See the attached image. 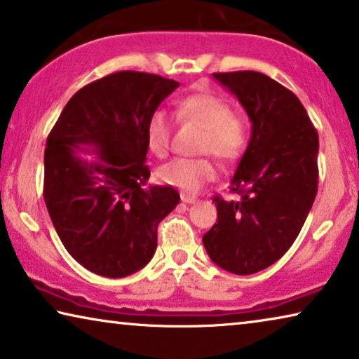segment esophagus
Here are the masks:
<instances>
[{
    "label": "esophagus",
    "mask_w": 359,
    "mask_h": 359,
    "mask_svg": "<svg viewBox=\"0 0 359 359\" xmlns=\"http://www.w3.org/2000/svg\"><path fill=\"white\" fill-rule=\"evenodd\" d=\"M181 201L184 203H194L197 198L194 196H187V194H181Z\"/></svg>",
    "instance_id": "1"
}]
</instances>
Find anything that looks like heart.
<instances>
[{
    "instance_id": "1",
    "label": "heart",
    "mask_w": 359,
    "mask_h": 359,
    "mask_svg": "<svg viewBox=\"0 0 359 359\" xmlns=\"http://www.w3.org/2000/svg\"><path fill=\"white\" fill-rule=\"evenodd\" d=\"M176 117L201 126L197 151L212 154L222 162H233L244 152L249 128L241 115L233 114L226 99L212 93L186 96L176 104ZM147 147L154 156L165 157L172 141V122L163 110H156L146 126ZM217 175L207 157L173 158L157 170V178L184 192H197Z\"/></svg>"
}]
</instances>
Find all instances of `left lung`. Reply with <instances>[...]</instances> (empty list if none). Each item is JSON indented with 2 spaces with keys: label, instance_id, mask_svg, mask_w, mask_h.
<instances>
[{
  "label": "left lung",
  "instance_id": "obj_1",
  "mask_svg": "<svg viewBox=\"0 0 359 359\" xmlns=\"http://www.w3.org/2000/svg\"><path fill=\"white\" fill-rule=\"evenodd\" d=\"M239 99L252 136L231 180L236 201L213 198L218 219L202 237L224 271L253 274L290 249L318 192L319 140L300 99L253 70L213 74Z\"/></svg>",
  "mask_w": 359,
  "mask_h": 359
}]
</instances>
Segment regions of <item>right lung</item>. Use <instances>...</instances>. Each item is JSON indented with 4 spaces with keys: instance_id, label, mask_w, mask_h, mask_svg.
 I'll list each match as a JSON object with an SVG mask.
<instances>
[{
    "instance_id": "1",
    "label": "right lung",
    "mask_w": 359,
    "mask_h": 359,
    "mask_svg": "<svg viewBox=\"0 0 359 359\" xmlns=\"http://www.w3.org/2000/svg\"><path fill=\"white\" fill-rule=\"evenodd\" d=\"M178 81L123 70L65 104L45 149V202L59 239L91 273L125 278L151 262L157 226L178 205L172 186H146V126Z\"/></svg>"
}]
</instances>
